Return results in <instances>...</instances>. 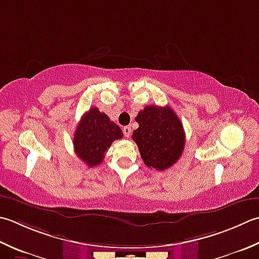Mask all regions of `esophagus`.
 I'll return each instance as SVG.
<instances>
[{
	"label": "esophagus",
	"instance_id": "1",
	"mask_svg": "<svg viewBox=\"0 0 259 259\" xmlns=\"http://www.w3.org/2000/svg\"><path fill=\"white\" fill-rule=\"evenodd\" d=\"M123 135L126 137V138H129V137L131 136V128H130V126H124Z\"/></svg>",
	"mask_w": 259,
	"mask_h": 259
}]
</instances>
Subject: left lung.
<instances>
[{
  "mask_svg": "<svg viewBox=\"0 0 259 259\" xmlns=\"http://www.w3.org/2000/svg\"><path fill=\"white\" fill-rule=\"evenodd\" d=\"M138 129L133 139L146 166L164 170L173 166L183 153L185 133L181 120L168 105H147L136 116Z\"/></svg>",
  "mask_w": 259,
  "mask_h": 259,
  "instance_id": "1",
  "label": "left lung"
}]
</instances>
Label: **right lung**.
Segmentation results:
<instances>
[{
  "mask_svg": "<svg viewBox=\"0 0 259 259\" xmlns=\"http://www.w3.org/2000/svg\"><path fill=\"white\" fill-rule=\"evenodd\" d=\"M123 137L120 126L109 119L98 108L86 112L76 128L74 135V149L89 167L98 166L103 161L105 151L111 144Z\"/></svg>",
  "mask_w": 259,
  "mask_h": 259,
  "instance_id": "add662e5",
  "label": "right lung"
}]
</instances>
